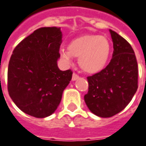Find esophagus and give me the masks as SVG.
<instances>
[{"mask_svg": "<svg viewBox=\"0 0 146 146\" xmlns=\"http://www.w3.org/2000/svg\"><path fill=\"white\" fill-rule=\"evenodd\" d=\"M80 76H79V75H77L76 73H73V76H72V80H77L78 78H79Z\"/></svg>", "mask_w": 146, "mask_h": 146, "instance_id": "obj_1", "label": "esophagus"}]
</instances>
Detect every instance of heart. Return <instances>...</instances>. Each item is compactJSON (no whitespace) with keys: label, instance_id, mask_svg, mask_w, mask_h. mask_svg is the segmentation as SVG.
<instances>
[{"label":"heart","instance_id":"obj_1","mask_svg":"<svg viewBox=\"0 0 146 146\" xmlns=\"http://www.w3.org/2000/svg\"><path fill=\"white\" fill-rule=\"evenodd\" d=\"M108 39L102 35H84L70 42L67 51L61 52V58L70 63L72 57L79 58L80 68L88 73H96L105 68L111 55Z\"/></svg>","mask_w":146,"mask_h":146}]
</instances>
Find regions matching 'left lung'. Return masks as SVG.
I'll return each instance as SVG.
<instances>
[{
	"mask_svg": "<svg viewBox=\"0 0 146 146\" xmlns=\"http://www.w3.org/2000/svg\"><path fill=\"white\" fill-rule=\"evenodd\" d=\"M113 41L111 62L104 70L88 76V92L84 101L88 109L102 118L114 116L126 108L137 89V62L126 39L110 30Z\"/></svg>",
	"mask_w": 146,
	"mask_h": 146,
	"instance_id": "obj_1",
	"label": "left lung"
}]
</instances>
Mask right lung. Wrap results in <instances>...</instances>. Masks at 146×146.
Returning a JSON list of instances; mask_svg holds the SVG:
<instances>
[{
	"label": "right lung",
	"mask_w": 146,
	"mask_h": 146,
	"mask_svg": "<svg viewBox=\"0 0 146 146\" xmlns=\"http://www.w3.org/2000/svg\"><path fill=\"white\" fill-rule=\"evenodd\" d=\"M62 31L56 27L35 30L16 46L8 69V91L19 108L45 118L58 108L73 72L58 67Z\"/></svg>",
	"instance_id": "obj_1"
}]
</instances>
